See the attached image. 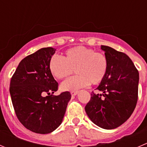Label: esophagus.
<instances>
[{
    "label": "esophagus",
    "mask_w": 147,
    "mask_h": 147,
    "mask_svg": "<svg viewBox=\"0 0 147 147\" xmlns=\"http://www.w3.org/2000/svg\"><path fill=\"white\" fill-rule=\"evenodd\" d=\"M77 94H78L77 91H71V95H72V96L76 95Z\"/></svg>",
    "instance_id": "1"
}]
</instances>
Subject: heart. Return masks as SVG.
Here are the masks:
<instances>
[{
    "label": "heart",
    "instance_id": "b5f03b06",
    "mask_svg": "<svg viewBox=\"0 0 147 147\" xmlns=\"http://www.w3.org/2000/svg\"><path fill=\"white\" fill-rule=\"evenodd\" d=\"M74 69L77 74L61 83L63 90H76L90 83H100L107 74L108 60L102 53L84 46H77L67 50L63 58L54 55L49 61V70L58 79L71 75Z\"/></svg>",
    "mask_w": 147,
    "mask_h": 147
}]
</instances>
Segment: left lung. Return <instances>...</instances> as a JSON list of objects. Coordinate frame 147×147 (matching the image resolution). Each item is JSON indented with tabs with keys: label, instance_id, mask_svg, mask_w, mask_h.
Returning <instances> with one entry per match:
<instances>
[{
	"label": "left lung",
	"instance_id": "obj_1",
	"mask_svg": "<svg viewBox=\"0 0 147 147\" xmlns=\"http://www.w3.org/2000/svg\"><path fill=\"white\" fill-rule=\"evenodd\" d=\"M108 60L107 74L92 92L85 111L91 121L104 129H114L125 122L138 100L139 71L126 54L101 45Z\"/></svg>",
	"mask_w": 147,
	"mask_h": 147
}]
</instances>
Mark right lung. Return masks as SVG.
Here are the masks:
<instances>
[{
	"label": "right lung",
	"instance_id": "add662e5",
	"mask_svg": "<svg viewBox=\"0 0 147 147\" xmlns=\"http://www.w3.org/2000/svg\"><path fill=\"white\" fill-rule=\"evenodd\" d=\"M55 50L44 47L22 60L10 83L18 119L25 128L37 134H49L61 125L71 97L69 92L50 95L58 87L49 70V61Z\"/></svg>",
	"mask_w": 147,
	"mask_h": 147
}]
</instances>
